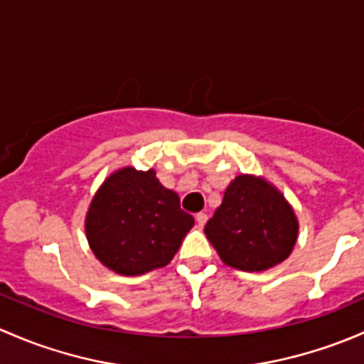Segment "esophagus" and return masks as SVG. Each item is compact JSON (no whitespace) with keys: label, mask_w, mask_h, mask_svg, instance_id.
<instances>
[{"label":"esophagus","mask_w":364,"mask_h":364,"mask_svg":"<svg viewBox=\"0 0 364 364\" xmlns=\"http://www.w3.org/2000/svg\"><path fill=\"white\" fill-rule=\"evenodd\" d=\"M207 213H203V212H200V213H196V223H198V226L200 228H203L205 226V223H207Z\"/></svg>","instance_id":"34e87169"}]
</instances>
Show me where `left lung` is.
Wrapping results in <instances>:
<instances>
[{"label":"left lung","mask_w":364,"mask_h":364,"mask_svg":"<svg viewBox=\"0 0 364 364\" xmlns=\"http://www.w3.org/2000/svg\"><path fill=\"white\" fill-rule=\"evenodd\" d=\"M298 228L293 207L273 183L242 173L226 187L205 235L224 264L264 272L291 256Z\"/></svg>","instance_id":"left-lung-1"}]
</instances>
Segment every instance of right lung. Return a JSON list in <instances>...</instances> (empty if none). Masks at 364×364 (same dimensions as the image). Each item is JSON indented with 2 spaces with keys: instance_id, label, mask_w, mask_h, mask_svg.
Instances as JSON below:
<instances>
[{
  "instance_id": "right-lung-1",
  "label": "right lung",
  "mask_w": 364,
  "mask_h": 364,
  "mask_svg": "<svg viewBox=\"0 0 364 364\" xmlns=\"http://www.w3.org/2000/svg\"><path fill=\"white\" fill-rule=\"evenodd\" d=\"M193 226L178 194L166 189L152 168L124 166L108 175L85 215V237L96 259L126 277L166 266Z\"/></svg>"
}]
</instances>
